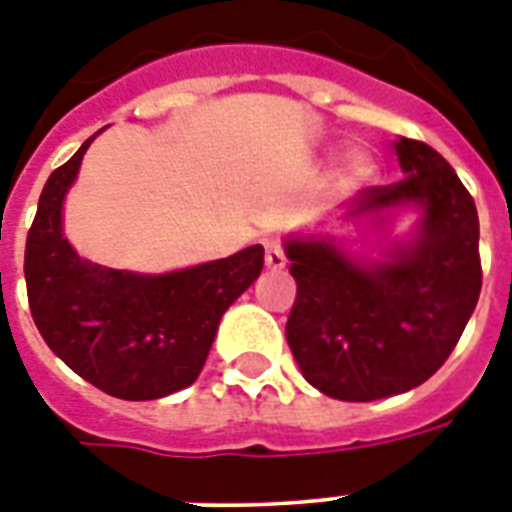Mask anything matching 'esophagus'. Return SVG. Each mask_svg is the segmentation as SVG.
Instances as JSON below:
<instances>
[{"label":"esophagus","mask_w":512,"mask_h":512,"mask_svg":"<svg viewBox=\"0 0 512 512\" xmlns=\"http://www.w3.org/2000/svg\"><path fill=\"white\" fill-rule=\"evenodd\" d=\"M287 265V255L279 241H265V268L268 271H281Z\"/></svg>","instance_id":"esophagus-1"}]
</instances>
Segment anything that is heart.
<instances>
[{"instance_id":"obj_1","label":"heart","mask_w":512,"mask_h":512,"mask_svg":"<svg viewBox=\"0 0 512 512\" xmlns=\"http://www.w3.org/2000/svg\"><path fill=\"white\" fill-rule=\"evenodd\" d=\"M345 172H348L350 183H364V180H369V177L374 175L372 156L364 154V151H353V154L348 156V167H345Z\"/></svg>"}]
</instances>
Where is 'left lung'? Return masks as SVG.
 I'll return each mask as SVG.
<instances>
[{
  "label": "left lung",
  "mask_w": 512,
  "mask_h": 512,
  "mask_svg": "<svg viewBox=\"0 0 512 512\" xmlns=\"http://www.w3.org/2000/svg\"><path fill=\"white\" fill-rule=\"evenodd\" d=\"M404 177L358 193L348 217L420 207L409 244L388 260L350 257L335 239L284 244L297 297L287 342L313 388L377 401L417 388L444 366L481 295L476 201L428 143L398 138Z\"/></svg>",
  "instance_id": "1"
}]
</instances>
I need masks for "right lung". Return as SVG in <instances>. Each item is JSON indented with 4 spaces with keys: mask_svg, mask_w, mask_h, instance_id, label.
Returning <instances> with one entry per match:
<instances>
[{
    "mask_svg": "<svg viewBox=\"0 0 512 512\" xmlns=\"http://www.w3.org/2000/svg\"><path fill=\"white\" fill-rule=\"evenodd\" d=\"M95 135L44 183L26 239L28 308L79 377L114 398L154 401L199 377L223 313L263 271V247L164 276L79 257L63 236V199Z\"/></svg>",
    "mask_w": 512,
    "mask_h": 512,
    "instance_id": "obj_1",
    "label": "right lung"
}]
</instances>
